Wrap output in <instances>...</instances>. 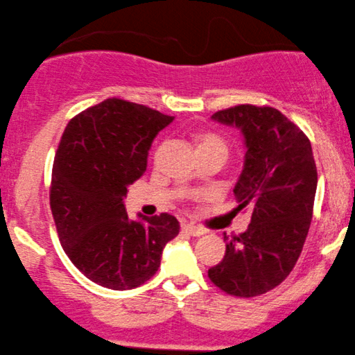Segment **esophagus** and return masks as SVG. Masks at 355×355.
Returning <instances> with one entry per match:
<instances>
[{
  "label": "esophagus",
  "mask_w": 355,
  "mask_h": 355,
  "mask_svg": "<svg viewBox=\"0 0 355 355\" xmlns=\"http://www.w3.org/2000/svg\"><path fill=\"white\" fill-rule=\"evenodd\" d=\"M182 231H184L186 234H189V236H196V237L206 234V231H204L202 227L194 226V224H182Z\"/></svg>",
  "instance_id": "esophagus-1"
}]
</instances>
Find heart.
<instances>
[{
  "label": "heart",
  "instance_id": "heart-1",
  "mask_svg": "<svg viewBox=\"0 0 355 355\" xmlns=\"http://www.w3.org/2000/svg\"><path fill=\"white\" fill-rule=\"evenodd\" d=\"M204 148H219L223 149L224 153H227V146L223 139L214 135H202L199 136L198 139V149H204Z\"/></svg>",
  "mask_w": 355,
  "mask_h": 355
}]
</instances>
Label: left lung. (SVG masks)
Returning <instances> with one entry per match:
<instances>
[{
    "mask_svg": "<svg viewBox=\"0 0 355 355\" xmlns=\"http://www.w3.org/2000/svg\"><path fill=\"white\" fill-rule=\"evenodd\" d=\"M212 119L243 132L245 159L234 196L237 209L249 207L252 216L243 234H224L226 256L207 276L226 294L254 297L281 284L301 256L318 169L309 137L274 107L239 104Z\"/></svg>",
    "mask_w": 355,
    "mask_h": 355,
    "instance_id": "8db88e82",
    "label": "left lung"
}]
</instances>
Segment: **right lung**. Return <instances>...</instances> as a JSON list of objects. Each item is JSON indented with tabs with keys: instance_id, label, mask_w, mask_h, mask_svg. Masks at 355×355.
<instances>
[{
	"instance_id": "add662e5",
	"label": "right lung",
	"mask_w": 355,
	"mask_h": 355,
	"mask_svg": "<svg viewBox=\"0 0 355 355\" xmlns=\"http://www.w3.org/2000/svg\"><path fill=\"white\" fill-rule=\"evenodd\" d=\"M174 116L111 98L74 116L53 164L49 204L60 243L89 281L112 291L144 284L164 245L179 234L174 216L128 218V186L144 174L148 151Z\"/></svg>"
}]
</instances>
